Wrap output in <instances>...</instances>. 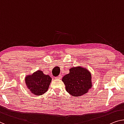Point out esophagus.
Instances as JSON below:
<instances>
[{"label":"esophagus","instance_id":"34e87169","mask_svg":"<svg viewBox=\"0 0 124 124\" xmlns=\"http://www.w3.org/2000/svg\"><path fill=\"white\" fill-rule=\"evenodd\" d=\"M61 78H62V76L61 75H59L58 76L55 77V78H56V79H61Z\"/></svg>","mask_w":124,"mask_h":124}]
</instances>
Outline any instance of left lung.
I'll return each mask as SVG.
<instances>
[{"label": "left lung", "mask_w": 124, "mask_h": 124, "mask_svg": "<svg viewBox=\"0 0 124 124\" xmlns=\"http://www.w3.org/2000/svg\"><path fill=\"white\" fill-rule=\"evenodd\" d=\"M62 81L67 92L75 97L86 93L92 87L91 73L81 66L70 68V73L64 76Z\"/></svg>", "instance_id": "8db88e82"}]
</instances>
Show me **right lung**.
Returning a JSON list of instances; mask_svg holds the SVG:
<instances>
[{
    "label": "right lung",
    "instance_id": "1",
    "mask_svg": "<svg viewBox=\"0 0 124 124\" xmlns=\"http://www.w3.org/2000/svg\"><path fill=\"white\" fill-rule=\"evenodd\" d=\"M51 81V77L49 75H44L40 70L27 75L25 78L27 88L35 95H42L47 92Z\"/></svg>",
    "mask_w": 124,
    "mask_h": 124
}]
</instances>
